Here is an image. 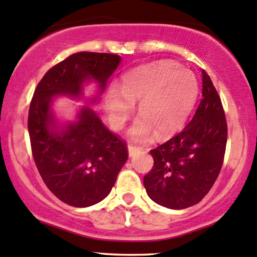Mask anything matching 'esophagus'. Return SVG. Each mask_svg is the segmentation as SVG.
<instances>
[{"mask_svg": "<svg viewBox=\"0 0 257 257\" xmlns=\"http://www.w3.org/2000/svg\"><path fill=\"white\" fill-rule=\"evenodd\" d=\"M140 150H141V147H139V146H134V145H129V146H128L129 156H131V157L135 156V154L139 153V151H140Z\"/></svg>", "mask_w": 257, "mask_h": 257, "instance_id": "esophagus-1", "label": "esophagus"}]
</instances>
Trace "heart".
I'll return each instance as SVG.
<instances>
[{
	"instance_id": "b5f03b06",
	"label": "heart",
	"mask_w": 257,
	"mask_h": 257,
	"mask_svg": "<svg viewBox=\"0 0 257 257\" xmlns=\"http://www.w3.org/2000/svg\"><path fill=\"white\" fill-rule=\"evenodd\" d=\"M199 95L195 74L171 61L146 64L125 73L119 88L112 85L106 94V111L110 124L123 128L139 103L140 117L132 126L131 137L147 140L157 133L168 139L183 128Z\"/></svg>"
}]
</instances>
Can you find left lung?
<instances>
[{
    "mask_svg": "<svg viewBox=\"0 0 257 257\" xmlns=\"http://www.w3.org/2000/svg\"><path fill=\"white\" fill-rule=\"evenodd\" d=\"M227 123L220 97L202 70V99L181 133L151 150L154 164L144 177L148 196L171 209L196 205L214 184L224 163Z\"/></svg>",
    "mask_w": 257,
    "mask_h": 257,
    "instance_id": "left-lung-1",
    "label": "left lung"
}]
</instances>
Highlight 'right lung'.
<instances>
[{"instance_id":"1","label":"right lung","mask_w":257,"mask_h":257,"mask_svg":"<svg viewBox=\"0 0 257 257\" xmlns=\"http://www.w3.org/2000/svg\"><path fill=\"white\" fill-rule=\"evenodd\" d=\"M119 61L118 55L106 52L70 55L45 73L31 100L27 126L36 166L49 190L69 206L88 207L109 195L128 159V147L88 107L64 131L52 133V97H78L89 79L103 91Z\"/></svg>"}]
</instances>
